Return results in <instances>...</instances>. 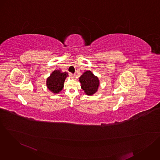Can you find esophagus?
Masks as SVG:
<instances>
[{"mask_svg":"<svg viewBox=\"0 0 160 160\" xmlns=\"http://www.w3.org/2000/svg\"><path fill=\"white\" fill-rule=\"evenodd\" d=\"M69 76H70L71 78H74V76H75L74 74H72L71 72H69Z\"/></svg>","mask_w":160,"mask_h":160,"instance_id":"obj_1","label":"esophagus"}]
</instances>
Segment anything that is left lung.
<instances>
[{"label": "left lung", "instance_id": "1", "mask_svg": "<svg viewBox=\"0 0 160 160\" xmlns=\"http://www.w3.org/2000/svg\"><path fill=\"white\" fill-rule=\"evenodd\" d=\"M81 88L84 92L89 95H92L97 92L100 82L98 78L91 71H85L79 79Z\"/></svg>", "mask_w": 160, "mask_h": 160}]
</instances>
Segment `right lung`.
Segmentation results:
<instances>
[{
    "label": "right lung",
    "instance_id": "right-lung-1",
    "mask_svg": "<svg viewBox=\"0 0 160 160\" xmlns=\"http://www.w3.org/2000/svg\"><path fill=\"white\" fill-rule=\"evenodd\" d=\"M68 76L67 72H61L60 70H55L47 79L46 84L47 88L53 93H58L61 91L64 86V82Z\"/></svg>",
    "mask_w": 160,
    "mask_h": 160
}]
</instances>
